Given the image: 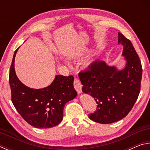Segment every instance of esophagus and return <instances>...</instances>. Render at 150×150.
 <instances>
[{"label": "esophagus", "instance_id": "1", "mask_svg": "<svg viewBox=\"0 0 150 150\" xmlns=\"http://www.w3.org/2000/svg\"><path fill=\"white\" fill-rule=\"evenodd\" d=\"M73 85H74V87L75 90L77 91L78 94H80L82 92V84L80 82V81L78 79H75L74 83H73Z\"/></svg>", "mask_w": 150, "mask_h": 150}]
</instances>
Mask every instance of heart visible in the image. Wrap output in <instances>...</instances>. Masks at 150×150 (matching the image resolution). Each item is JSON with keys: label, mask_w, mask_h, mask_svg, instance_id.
Instances as JSON below:
<instances>
[{"label": "heart", "mask_w": 150, "mask_h": 150, "mask_svg": "<svg viewBox=\"0 0 150 150\" xmlns=\"http://www.w3.org/2000/svg\"><path fill=\"white\" fill-rule=\"evenodd\" d=\"M85 67H88V66H90V65H91V62H89V61H87V62H86L85 63Z\"/></svg>", "instance_id": "1"}]
</instances>
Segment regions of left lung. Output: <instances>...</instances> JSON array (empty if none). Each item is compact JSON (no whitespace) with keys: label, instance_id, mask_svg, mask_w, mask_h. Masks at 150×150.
<instances>
[{"label":"left lung","instance_id":"1","mask_svg":"<svg viewBox=\"0 0 150 150\" xmlns=\"http://www.w3.org/2000/svg\"><path fill=\"white\" fill-rule=\"evenodd\" d=\"M118 44L123 45L122 55L126 60L124 69L119 71L97 60L79 73L83 92L92 96L98 105L88 118L98 123H113L126 116L140 91L142 67L138 55L130 40L120 32Z\"/></svg>","mask_w":150,"mask_h":150}]
</instances>
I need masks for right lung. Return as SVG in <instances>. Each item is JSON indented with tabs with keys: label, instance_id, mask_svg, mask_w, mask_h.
Instances as JSON below:
<instances>
[{
	"label": "right lung",
	"instance_id": "add662e5",
	"mask_svg": "<svg viewBox=\"0 0 150 150\" xmlns=\"http://www.w3.org/2000/svg\"><path fill=\"white\" fill-rule=\"evenodd\" d=\"M18 48L15 51L10 68L9 83L12 102L22 118L38 128H49L63 120L65 104L77 96L73 87V76L56 75L51 85L35 89L24 85L17 77L14 59Z\"/></svg>",
	"mask_w": 150,
	"mask_h": 150
}]
</instances>
